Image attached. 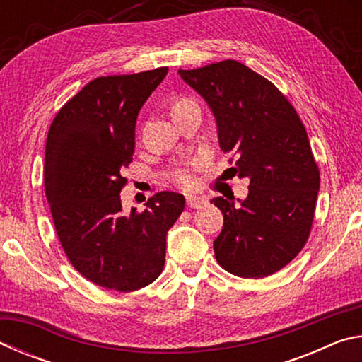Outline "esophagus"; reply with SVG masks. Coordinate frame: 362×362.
Returning <instances> with one entry per match:
<instances>
[{
    "label": "esophagus",
    "mask_w": 362,
    "mask_h": 362,
    "mask_svg": "<svg viewBox=\"0 0 362 362\" xmlns=\"http://www.w3.org/2000/svg\"><path fill=\"white\" fill-rule=\"evenodd\" d=\"M187 206L192 207V209H199V207L206 206V198H203V196H188Z\"/></svg>",
    "instance_id": "34e87169"
}]
</instances>
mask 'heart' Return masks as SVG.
<instances>
[{"label": "heart", "instance_id": "heart-1", "mask_svg": "<svg viewBox=\"0 0 362 362\" xmlns=\"http://www.w3.org/2000/svg\"><path fill=\"white\" fill-rule=\"evenodd\" d=\"M193 105H196V103L193 100L187 99V97H177V99H174L173 103H170V113H173V116H174L175 113L182 112V110H185L188 107H193ZM194 166H196V164H194ZM174 180H175L177 185L185 188V189H192V188L198 185V179H196L193 168H183V169L175 170Z\"/></svg>", "mask_w": 362, "mask_h": 362}]
</instances>
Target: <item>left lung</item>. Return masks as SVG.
I'll list each match as a JSON object with an SVG mask.
<instances>
[{
	"mask_svg": "<svg viewBox=\"0 0 362 362\" xmlns=\"http://www.w3.org/2000/svg\"><path fill=\"white\" fill-rule=\"evenodd\" d=\"M179 75L212 110L220 148L236 155L233 175L249 179L246 199L211 201L223 214L218 265L235 276H269L302 250L315 217L320 169L303 122L276 86L236 60Z\"/></svg>",
	"mask_w": 362,
	"mask_h": 362,
	"instance_id": "left-lung-1",
	"label": "left lung"
}]
</instances>
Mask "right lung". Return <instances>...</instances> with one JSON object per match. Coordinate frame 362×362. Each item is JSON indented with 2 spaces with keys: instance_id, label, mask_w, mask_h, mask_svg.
I'll use <instances>...</instances> for the list:
<instances>
[{
  "instance_id": "obj_1",
  "label": "right lung",
  "mask_w": 362,
  "mask_h": 362,
  "mask_svg": "<svg viewBox=\"0 0 362 362\" xmlns=\"http://www.w3.org/2000/svg\"><path fill=\"white\" fill-rule=\"evenodd\" d=\"M166 75L161 66L95 78L49 127L45 189L59 241L71 265L105 289L139 291L161 274L166 235L185 207L183 194L159 192L145 211L126 214L119 196L139 112Z\"/></svg>"
}]
</instances>
